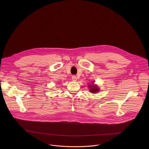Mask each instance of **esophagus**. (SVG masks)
<instances>
[{
    "label": "esophagus",
    "instance_id": "1",
    "mask_svg": "<svg viewBox=\"0 0 149 149\" xmlns=\"http://www.w3.org/2000/svg\"><path fill=\"white\" fill-rule=\"evenodd\" d=\"M72 79L73 81H76L77 80V77L76 76H72Z\"/></svg>",
    "mask_w": 149,
    "mask_h": 149
}]
</instances>
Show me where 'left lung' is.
Segmentation results:
<instances>
[{"label":"left lung","mask_w":149,"mask_h":149,"mask_svg":"<svg viewBox=\"0 0 149 149\" xmlns=\"http://www.w3.org/2000/svg\"><path fill=\"white\" fill-rule=\"evenodd\" d=\"M89 88H90V92H92V93H96V92L99 91V89L97 88V87L95 85H89Z\"/></svg>","instance_id":"obj_1"}]
</instances>
